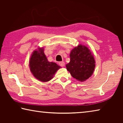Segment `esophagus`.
<instances>
[{"label": "esophagus", "mask_w": 123, "mask_h": 123, "mask_svg": "<svg viewBox=\"0 0 123 123\" xmlns=\"http://www.w3.org/2000/svg\"><path fill=\"white\" fill-rule=\"evenodd\" d=\"M59 65L61 67H64V65H65V63L64 62H60Z\"/></svg>", "instance_id": "esophagus-1"}]
</instances>
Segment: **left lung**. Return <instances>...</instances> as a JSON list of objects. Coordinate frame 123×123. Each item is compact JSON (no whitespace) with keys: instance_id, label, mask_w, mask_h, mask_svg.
<instances>
[{"instance_id":"1","label":"left lung","mask_w":123,"mask_h":123,"mask_svg":"<svg viewBox=\"0 0 123 123\" xmlns=\"http://www.w3.org/2000/svg\"><path fill=\"white\" fill-rule=\"evenodd\" d=\"M67 69L74 78L84 81L92 75L95 67L93 55L87 47L79 44L72 50Z\"/></svg>"}]
</instances>
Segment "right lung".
I'll use <instances>...</instances> for the list:
<instances>
[{"label":"right lung","mask_w":123,"mask_h":123,"mask_svg":"<svg viewBox=\"0 0 123 123\" xmlns=\"http://www.w3.org/2000/svg\"><path fill=\"white\" fill-rule=\"evenodd\" d=\"M30 71L37 80L42 82L49 81L61 67L48 61L43 48H38L33 52L29 61Z\"/></svg>","instance_id":"obj_1"}]
</instances>
